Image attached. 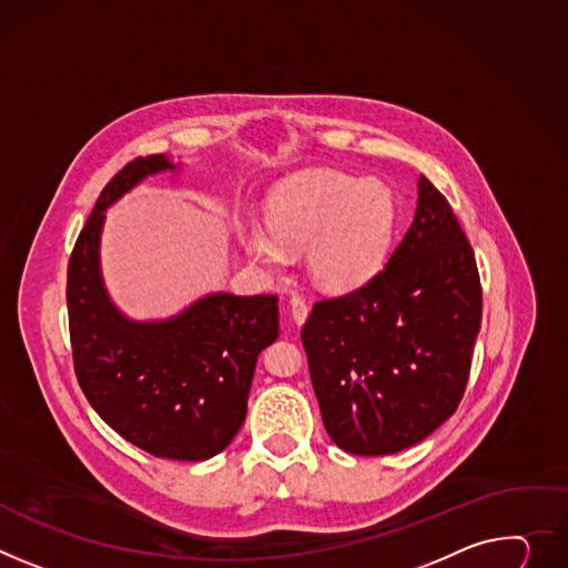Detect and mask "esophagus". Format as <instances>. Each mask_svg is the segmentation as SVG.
<instances>
[{
	"mask_svg": "<svg viewBox=\"0 0 568 568\" xmlns=\"http://www.w3.org/2000/svg\"><path fill=\"white\" fill-rule=\"evenodd\" d=\"M307 313H311V307H307L303 296H292L290 298V315H292L294 324H303L307 320Z\"/></svg>",
	"mask_w": 568,
	"mask_h": 568,
	"instance_id": "34e87169",
	"label": "esophagus"
}]
</instances>
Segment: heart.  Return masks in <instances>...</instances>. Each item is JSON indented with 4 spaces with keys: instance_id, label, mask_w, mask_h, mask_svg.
<instances>
[{
    "instance_id": "obj_1",
    "label": "heart",
    "mask_w": 568,
    "mask_h": 568,
    "mask_svg": "<svg viewBox=\"0 0 568 568\" xmlns=\"http://www.w3.org/2000/svg\"><path fill=\"white\" fill-rule=\"evenodd\" d=\"M394 199L381 181L339 172L301 174L267 201V231L246 226L242 248L267 272L305 248L307 270L326 290L363 285L381 267L394 231Z\"/></svg>"
}]
</instances>
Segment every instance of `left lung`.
Returning a JSON list of instances; mask_svg holds the SVG:
<instances>
[{"mask_svg":"<svg viewBox=\"0 0 568 568\" xmlns=\"http://www.w3.org/2000/svg\"><path fill=\"white\" fill-rule=\"evenodd\" d=\"M483 320L474 248L419 179L417 215L387 265L313 305L301 331L331 439L353 455L415 446L457 409Z\"/></svg>","mask_w":568,"mask_h":568,"instance_id":"1","label":"left lung"}]
</instances>
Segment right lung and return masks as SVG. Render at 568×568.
<instances>
[{"label":"right lung","mask_w":568,"mask_h":568,"mask_svg":"<svg viewBox=\"0 0 568 568\" xmlns=\"http://www.w3.org/2000/svg\"><path fill=\"white\" fill-rule=\"evenodd\" d=\"M163 170L174 165L161 153L126 163L77 237L65 292L72 359L88 403L118 435L156 457L201 462L244 424L257 355L278 337V296L217 292L151 324L118 311L99 274L104 211Z\"/></svg>","instance_id":"obj_1"}]
</instances>
